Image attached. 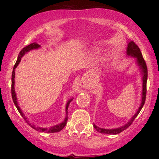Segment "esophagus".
Here are the masks:
<instances>
[{"mask_svg":"<svg viewBox=\"0 0 159 159\" xmlns=\"http://www.w3.org/2000/svg\"><path fill=\"white\" fill-rule=\"evenodd\" d=\"M82 87H84V85H82Z\"/></svg>","mask_w":159,"mask_h":159,"instance_id":"esophagus-1","label":"esophagus"}]
</instances>
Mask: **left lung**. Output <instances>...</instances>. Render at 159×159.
Instances as JSON below:
<instances>
[{
  "mask_svg": "<svg viewBox=\"0 0 159 159\" xmlns=\"http://www.w3.org/2000/svg\"><path fill=\"white\" fill-rule=\"evenodd\" d=\"M126 54L128 57H132L133 58H136V64L139 68L140 72H141L142 75V96H141V102H140V107H138L137 112L134 114V116L131 118L129 121L127 122L125 125L123 126H120L118 128H115V129H102V128L98 127L93 123V127L96 129L97 132L102 133V134H116L122 132L123 131L125 130L128 127L130 126L131 124L135 119L136 116H138V114L140 113V110L143 107L144 103H145L146 100V94H147V67L146 65L145 61H144L143 56H142L141 52H140V48L133 41L128 42V46L126 48Z\"/></svg>",
  "mask_w": 159,
  "mask_h": 159,
  "instance_id": "left-lung-1",
  "label": "left lung"
}]
</instances>
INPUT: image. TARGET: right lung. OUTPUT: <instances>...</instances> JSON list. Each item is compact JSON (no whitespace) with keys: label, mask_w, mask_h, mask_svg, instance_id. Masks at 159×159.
<instances>
[{"label":"right lung","mask_w":159,"mask_h":159,"mask_svg":"<svg viewBox=\"0 0 159 159\" xmlns=\"http://www.w3.org/2000/svg\"><path fill=\"white\" fill-rule=\"evenodd\" d=\"M39 48H41V45H39L36 43H31V44H30L29 45H27L26 47H25V48H22V50L20 52L19 57H18L17 61H16V64L14 66L13 71H12V87H11V91H12V101H13L16 108L18 109V111H19L20 114L21 115V116L25 119V120L27 122V124H29L33 129H34L35 130L40 132L54 133V132H60V131H61L62 129L65 127V125H66L67 120H68V107H69V104H70L71 102L73 100V98H69L68 101H67L66 105V117L64 120H63L62 123H61L60 124H57L55 125H53V126H51L50 128H41V127L35 126L34 124H32L31 123H30V120L27 119V116L24 114V113L22 112V111H21V109L20 108V107L19 106V104H18L17 97H16V93L15 91V69L18 66V65L19 64L20 61H21V59L22 58V57L25 55V54H27V53L30 52V51L34 50V49H38Z\"/></svg>","instance_id":"1"}]
</instances>
